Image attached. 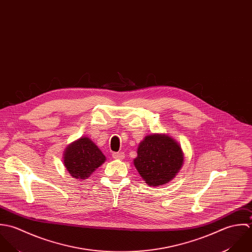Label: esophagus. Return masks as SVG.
<instances>
[{
  "mask_svg": "<svg viewBox=\"0 0 252 252\" xmlns=\"http://www.w3.org/2000/svg\"><path fill=\"white\" fill-rule=\"evenodd\" d=\"M112 156L115 159H123L125 158V153L124 152H115L112 154Z\"/></svg>",
  "mask_w": 252,
  "mask_h": 252,
  "instance_id": "1",
  "label": "esophagus"
}]
</instances>
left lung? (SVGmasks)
I'll list each match as a JSON object with an SVG mask.
<instances>
[{
  "mask_svg": "<svg viewBox=\"0 0 252 252\" xmlns=\"http://www.w3.org/2000/svg\"><path fill=\"white\" fill-rule=\"evenodd\" d=\"M181 146L165 134L147 135L140 142L133 162L149 186H159L175 177L183 165Z\"/></svg>",
  "mask_w": 252,
  "mask_h": 252,
  "instance_id": "left-lung-1",
  "label": "left lung"
}]
</instances>
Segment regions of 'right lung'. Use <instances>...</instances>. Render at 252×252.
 <instances>
[{"label": "right lung", "mask_w": 252, "mask_h": 252, "mask_svg": "<svg viewBox=\"0 0 252 252\" xmlns=\"http://www.w3.org/2000/svg\"><path fill=\"white\" fill-rule=\"evenodd\" d=\"M105 160L100 149L88 137L71 143L63 157L64 166L76 179H87Z\"/></svg>", "instance_id": "add662e5"}]
</instances>
